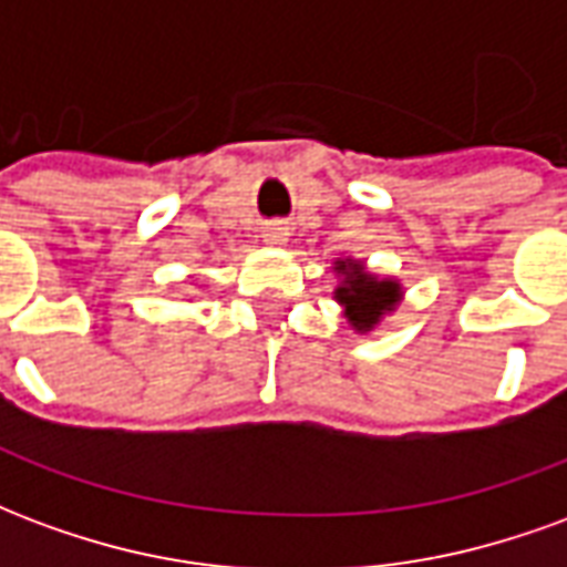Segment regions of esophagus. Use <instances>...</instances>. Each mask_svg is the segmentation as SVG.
Listing matches in <instances>:
<instances>
[{"label": "esophagus", "instance_id": "34e87169", "mask_svg": "<svg viewBox=\"0 0 567 567\" xmlns=\"http://www.w3.org/2000/svg\"><path fill=\"white\" fill-rule=\"evenodd\" d=\"M285 239H288V227H282V224H267L264 227V243L272 248L285 246Z\"/></svg>", "mask_w": 567, "mask_h": 567}]
</instances>
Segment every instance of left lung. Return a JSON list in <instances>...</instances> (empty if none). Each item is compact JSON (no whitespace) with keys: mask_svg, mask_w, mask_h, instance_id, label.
Segmentation results:
<instances>
[{"mask_svg":"<svg viewBox=\"0 0 567 567\" xmlns=\"http://www.w3.org/2000/svg\"><path fill=\"white\" fill-rule=\"evenodd\" d=\"M337 288L333 300L343 309L346 324L355 333H373L404 300V285L394 276H377L364 260L343 255L333 260Z\"/></svg>","mask_w":567,"mask_h":567,"instance_id":"8db88e82","label":"left lung"}]
</instances>
